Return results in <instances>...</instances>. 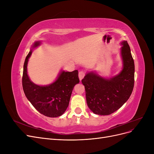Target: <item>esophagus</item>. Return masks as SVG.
I'll return each mask as SVG.
<instances>
[{
	"mask_svg": "<svg viewBox=\"0 0 154 154\" xmlns=\"http://www.w3.org/2000/svg\"><path fill=\"white\" fill-rule=\"evenodd\" d=\"M85 75V72L84 71H80V72H79L78 76H79V78H80V80H82V79H83V78H84Z\"/></svg>",
	"mask_w": 154,
	"mask_h": 154,
	"instance_id": "1",
	"label": "esophagus"
}]
</instances>
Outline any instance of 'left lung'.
<instances>
[{
  "mask_svg": "<svg viewBox=\"0 0 154 154\" xmlns=\"http://www.w3.org/2000/svg\"><path fill=\"white\" fill-rule=\"evenodd\" d=\"M123 69L118 74L105 78L94 72L82 80L85 86L88 108L96 114L106 116L122 107L131 95L134 85V62L127 41L122 42Z\"/></svg>",
  "mask_w": 154,
  "mask_h": 154,
  "instance_id": "obj_1",
  "label": "left lung"
}]
</instances>
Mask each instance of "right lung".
<instances>
[{
  "label": "right lung",
  "instance_id": "right-lung-1",
  "mask_svg": "<svg viewBox=\"0 0 154 154\" xmlns=\"http://www.w3.org/2000/svg\"><path fill=\"white\" fill-rule=\"evenodd\" d=\"M35 42L26 58L22 76V87L24 94L35 108L39 112L50 118L62 116L69 106L73 88L80 82L78 70L72 72L62 71L53 83L41 86L35 84L28 76L27 66L32 50L40 45Z\"/></svg>",
  "mask_w": 154,
  "mask_h": 154
}]
</instances>
